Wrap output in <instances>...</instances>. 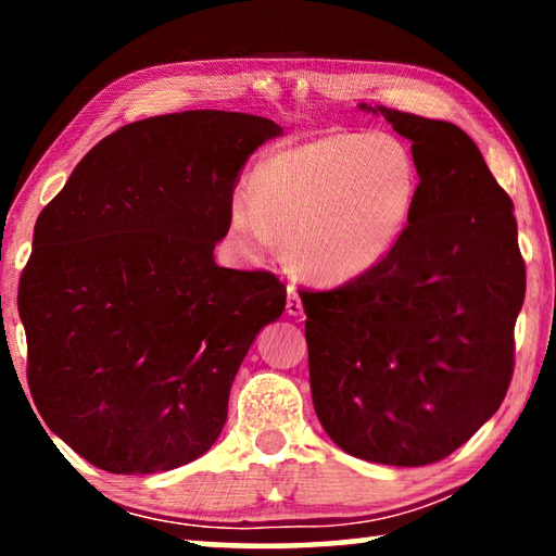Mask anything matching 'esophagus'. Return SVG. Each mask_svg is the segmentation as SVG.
I'll return each mask as SVG.
<instances>
[{
  "instance_id": "34e87169",
  "label": "esophagus",
  "mask_w": 556,
  "mask_h": 556,
  "mask_svg": "<svg viewBox=\"0 0 556 556\" xmlns=\"http://www.w3.org/2000/svg\"><path fill=\"white\" fill-rule=\"evenodd\" d=\"M287 314L289 316H301V314H304V304H301L299 289L294 285L287 289Z\"/></svg>"
}]
</instances>
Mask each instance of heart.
<instances>
[{
  "mask_svg": "<svg viewBox=\"0 0 556 556\" xmlns=\"http://www.w3.org/2000/svg\"><path fill=\"white\" fill-rule=\"evenodd\" d=\"M417 188V164L400 137L326 135L267 156L252 193L232 199L230 223L244 248H269L277 230L301 275L345 281L388 260L407 230Z\"/></svg>",
  "mask_w": 556,
  "mask_h": 556,
  "instance_id": "heart-1",
  "label": "heart"
}]
</instances>
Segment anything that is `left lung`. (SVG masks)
Here are the masks:
<instances>
[{
  "instance_id": "obj_1",
  "label": "left lung",
  "mask_w": 556,
  "mask_h": 556,
  "mask_svg": "<svg viewBox=\"0 0 556 556\" xmlns=\"http://www.w3.org/2000/svg\"><path fill=\"white\" fill-rule=\"evenodd\" d=\"M361 110L409 139L419 188L388 260L338 289L299 291L314 409L345 454L427 466L464 446L510 388L525 301L515 205L460 127Z\"/></svg>"
}]
</instances>
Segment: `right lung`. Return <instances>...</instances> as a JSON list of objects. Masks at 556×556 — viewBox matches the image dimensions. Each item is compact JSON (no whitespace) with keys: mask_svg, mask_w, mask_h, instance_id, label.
Segmentation results:
<instances>
[{"mask_svg":"<svg viewBox=\"0 0 556 556\" xmlns=\"http://www.w3.org/2000/svg\"><path fill=\"white\" fill-rule=\"evenodd\" d=\"M277 122L188 110L131 122L73 168L18 281L36 409L110 473L203 456L240 363L285 312L269 271L215 265L232 191Z\"/></svg>","mask_w":556,"mask_h":556,"instance_id":"1","label":"right lung"}]
</instances>
